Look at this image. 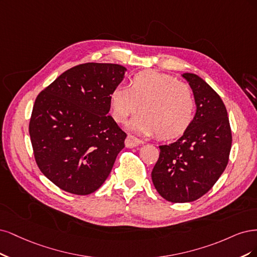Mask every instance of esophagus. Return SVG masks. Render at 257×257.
Segmentation results:
<instances>
[{"instance_id":"obj_1","label":"esophagus","mask_w":257,"mask_h":257,"mask_svg":"<svg viewBox=\"0 0 257 257\" xmlns=\"http://www.w3.org/2000/svg\"><path fill=\"white\" fill-rule=\"evenodd\" d=\"M142 143H143V141H141L140 139H138L134 136H128L125 140V145H126L127 148H134V147H137Z\"/></svg>"}]
</instances>
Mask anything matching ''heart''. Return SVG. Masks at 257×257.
Wrapping results in <instances>:
<instances>
[{
    "label": "heart",
    "instance_id": "1",
    "mask_svg": "<svg viewBox=\"0 0 257 257\" xmlns=\"http://www.w3.org/2000/svg\"><path fill=\"white\" fill-rule=\"evenodd\" d=\"M111 114L123 122L140 106L127 128L162 139L180 136L192 121L195 101L192 89L169 74L145 70L131 78L128 87L115 86L109 96Z\"/></svg>",
    "mask_w": 257,
    "mask_h": 257
}]
</instances>
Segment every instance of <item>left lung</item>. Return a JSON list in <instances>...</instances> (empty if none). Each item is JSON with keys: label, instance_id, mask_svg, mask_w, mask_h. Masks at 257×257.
<instances>
[{"label": "left lung", "instance_id": "1", "mask_svg": "<svg viewBox=\"0 0 257 257\" xmlns=\"http://www.w3.org/2000/svg\"><path fill=\"white\" fill-rule=\"evenodd\" d=\"M192 89L195 115L176 142L161 145L152 172L158 193L172 203L203 196L224 172L231 147L226 107L212 87L194 73H183Z\"/></svg>", "mask_w": 257, "mask_h": 257}]
</instances>
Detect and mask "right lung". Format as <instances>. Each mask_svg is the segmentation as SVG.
I'll use <instances>...</instances> for the list:
<instances>
[{
    "label": "right lung",
    "instance_id": "1",
    "mask_svg": "<svg viewBox=\"0 0 257 257\" xmlns=\"http://www.w3.org/2000/svg\"><path fill=\"white\" fill-rule=\"evenodd\" d=\"M126 70L117 64L78 65L37 96L30 120L35 160L64 191L95 192L125 147L126 134L107 113L111 90Z\"/></svg>",
    "mask_w": 257,
    "mask_h": 257
}]
</instances>
